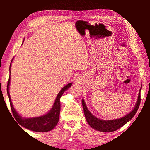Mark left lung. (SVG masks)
I'll list each match as a JSON object with an SVG mask.
<instances>
[{
	"label": "left lung",
	"instance_id": "8db88e82",
	"mask_svg": "<svg viewBox=\"0 0 150 150\" xmlns=\"http://www.w3.org/2000/svg\"><path fill=\"white\" fill-rule=\"evenodd\" d=\"M140 91L141 88L139 89L138 99H137L136 104L133 110L128 115L124 116V117L118 119H115V120H105L95 117L88 110L84 99H82V105L86 120H87L91 128H94L96 130L103 132H110L116 131L118 129L120 128L122 126H123L124 124H126L128 122L130 121L136 115V112L139 106V104H140Z\"/></svg>",
	"mask_w": 150,
	"mask_h": 150
}]
</instances>
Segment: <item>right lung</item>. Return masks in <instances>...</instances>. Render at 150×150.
<instances>
[{
    "label": "right lung",
    "instance_id": "right-lung-1",
    "mask_svg": "<svg viewBox=\"0 0 150 150\" xmlns=\"http://www.w3.org/2000/svg\"><path fill=\"white\" fill-rule=\"evenodd\" d=\"M13 60V59H12ZM11 62V63H12ZM11 65H10V76L9 79L8 81V84H7V94H8L9 100H10V105H11L12 112L13 114L14 117L16 119V121L19 123L20 126H22L24 128L28 129L30 130L34 131V132H48L54 129L55 126L57 125L59 121V113H60V109H61V105H60V98L62 95L65 91H67L71 86L72 85V83H68L67 85H65L64 87L62 88L58 95L57 96L54 102V105H53L52 108L51 110L48 112L47 114L38 116V117L34 118H22L18 113L15 110L13 105H12L11 98L10 96L9 93V86L10 83H11Z\"/></svg>",
    "mask_w": 150,
    "mask_h": 150
}]
</instances>
